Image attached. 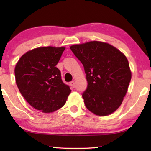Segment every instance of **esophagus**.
<instances>
[{
  "label": "esophagus",
  "instance_id": "34e87169",
  "mask_svg": "<svg viewBox=\"0 0 151 151\" xmlns=\"http://www.w3.org/2000/svg\"><path fill=\"white\" fill-rule=\"evenodd\" d=\"M70 85H71L72 87L74 88L76 86V84H75V82H74V81H72L70 82Z\"/></svg>",
  "mask_w": 151,
  "mask_h": 151
}]
</instances>
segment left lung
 I'll list each match as a JSON object with an SVG mask.
<instances>
[{"instance_id":"obj_1","label":"left lung","mask_w":151,"mask_h":151,"mask_svg":"<svg viewBox=\"0 0 151 151\" xmlns=\"http://www.w3.org/2000/svg\"><path fill=\"white\" fill-rule=\"evenodd\" d=\"M70 49L86 73L88 85L82 94L86 107L100 116L111 114L121 105L131 80L127 58L112 45L98 41Z\"/></svg>"}]
</instances>
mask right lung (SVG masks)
Returning <instances> with one entry per match:
<instances>
[{"label":"right lung","mask_w":151,"mask_h":151,"mask_svg":"<svg viewBox=\"0 0 151 151\" xmlns=\"http://www.w3.org/2000/svg\"><path fill=\"white\" fill-rule=\"evenodd\" d=\"M65 47H39L20 58L15 67V78L20 93L29 104L43 113L64 106L71 93L55 67Z\"/></svg>","instance_id":"right-lung-1"}]
</instances>
